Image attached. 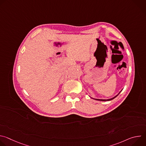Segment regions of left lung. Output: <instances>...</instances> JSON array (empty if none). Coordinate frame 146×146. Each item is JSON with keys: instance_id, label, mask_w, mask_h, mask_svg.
Masks as SVG:
<instances>
[{"instance_id": "1", "label": "left lung", "mask_w": 146, "mask_h": 146, "mask_svg": "<svg viewBox=\"0 0 146 146\" xmlns=\"http://www.w3.org/2000/svg\"><path fill=\"white\" fill-rule=\"evenodd\" d=\"M122 91V90H121ZM121 91L119 92V94L117 95H116L115 97H114V98H111V99H95V100H100V101H109V100H112V99H114L115 98H116L119 94V93L121 92Z\"/></svg>"}]
</instances>
